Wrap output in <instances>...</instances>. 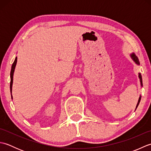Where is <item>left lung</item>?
Returning <instances> with one entry per match:
<instances>
[{"mask_svg":"<svg viewBox=\"0 0 151 151\" xmlns=\"http://www.w3.org/2000/svg\"><path fill=\"white\" fill-rule=\"evenodd\" d=\"M131 56H132V59L134 60V62H135L136 63H137V64H139V60H138V58H137V56L135 55V54H131ZM139 78H140V81H141V84H142V76H141V75L140 74H139ZM140 100H141V97H139V101H138V103H137V106H138V104H139V102H140Z\"/></svg>","mask_w":151,"mask_h":151,"instance_id":"8db88e82","label":"left lung"}]
</instances>
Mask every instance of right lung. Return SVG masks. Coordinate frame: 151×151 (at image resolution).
Returning <instances> with one entry per match:
<instances>
[{
  "label": "right lung",
  "instance_id": "obj_1",
  "mask_svg": "<svg viewBox=\"0 0 151 151\" xmlns=\"http://www.w3.org/2000/svg\"><path fill=\"white\" fill-rule=\"evenodd\" d=\"M17 57L15 58L14 62L13 63L12 66V69H11V72H10V78H11V81H10V91L12 93V84H13V76H14V73L15 70V67L16 65V63H17Z\"/></svg>",
  "mask_w": 151,
  "mask_h": 151
}]
</instances>
